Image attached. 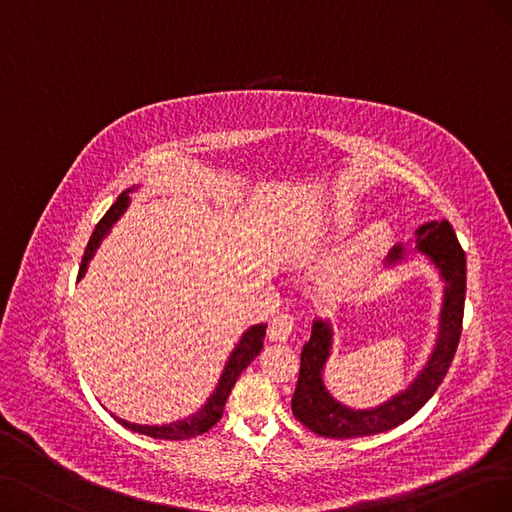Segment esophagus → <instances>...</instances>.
Instances as JSON below:
<instances>
[{
	"label": "esophagus",
	"instance_id": "34e87169",
	"mask_svg": "<svg viewBox=\"0 0 512 512\" xmlns=\"http://www.w3.org/2000/svg\"><path fill=\"white\" fill-rule=\"evenodd\" d=\"M295 331V318L291 314H278L268 327V337L272 342H287Z\"/></svg>",
	"mask_w": 512,
	"mask_h": 512
}]
</instances>
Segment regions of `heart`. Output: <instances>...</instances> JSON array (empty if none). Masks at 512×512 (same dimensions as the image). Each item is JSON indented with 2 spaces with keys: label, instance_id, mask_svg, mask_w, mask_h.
Listing matches in <instances>:
<instances>
[{
  "label": "heart",
  "instance_id": "1",
  "mask_svg": "<svg viewBox=\"0 0 512 512\" xmlns=\"http://www.w3.org/2000/svg\"><path fill=\"white\" fill-rule=\"evenodd\" d=\"M384 236H386V230H384L382 225L371 227V230L363 236V240L358 242L354 253L342 263V268H339V272H337L339 278L346 280V282H352V280H356L358 276H361L365 272V268H367L369 259L377 251V246L382 244Z\"/></svg>",
  "mask_w": 512,
  "mask_h": 512
}]
</instances>
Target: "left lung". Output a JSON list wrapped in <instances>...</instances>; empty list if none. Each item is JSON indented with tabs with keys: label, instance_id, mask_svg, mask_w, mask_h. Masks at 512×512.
Returning a JSON list of instances; mask_svg holds the SVG:
<instances>
[{
	"label": "left lung",
	"instance_id": "left-lung-1",
	"mask_svg": "<svg viewBox=\"0 0 512 512\" xmlns=\"http://www.w3.org/2000/svg\"><path fill=\"white\" fill-rule=\"evenodd\" d=\"M415 249L428 255L445 280L439 337L426 367L401 394L375 409H350L337 403L323 382V369L331 352L333 331L327 320H314L310 342L301 350V367L291 409L295 418L320 437L354 439L392 430L413 418L430 396L437 392L449 371L460 344L464 297H466V255L449 221H430L415 232ZM405 249L396 244L388 253V266L405 259Z\"/></svg>",
	"mask_w": 512,
	"mask_h": 512
}]
</instances>
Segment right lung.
Masks as SVG:
<instances>
[{
	"label": "right lung",
	"mask_w": 512,
	"mask_h": 512,
	"mask_svg": "<svg viewBox=\"0 0 512 512\" xmlns=\"http://www.w3.org/2000/svg\"><path fill=\"white\" fill-rule=\"evenodd\" d=\"M128 206V192H124L122 196H118V200L111 204L109 211L103 215V219L94 227V232L86 244V251L80 263V274L78 280L84 276L88 261L92 259L94 251L99 249V244L103 240V236L111 230V225L120 219V215L126 211ZM263 337H266V325H255L249 331L242 335V339L238 342V346L234 348V352L227 358V365L219 377V384L215 388V392L211 394V399L206 401V405L194 413L192 418L187 420H179L173 424H166V426H141V424H130L124 422L122 418H116L122 426L130 428L132 432H139V434H147V437H154V439H164V441H183V439H192L198 437V434L211 430L223 415V407L227 396H230L236 380L240 377V373L253 363V358L261 352L263 348Z\"/></svg>",
	"instance_id": "1"
}]
</instances>
